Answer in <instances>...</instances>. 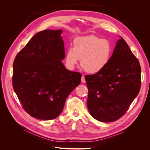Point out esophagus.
Wrapping results in <instances>:
<instances>
[{
  "label": "esophagus",
  "instance_id": "esophagus-1",
  "mask_svg": "<svg viewBox=\"0 0 150 150\" xmlns=\"http://www.w3.org/2000/svg\"><path fill=\"white\" fill-rule=\"evenodd\" d=\"M86 82V80H85V78H84V76H83L82 77H81V83H84Z\"/></svg>",
  "mask_w": 150,
  "mask_h": 150
}]
</instances>
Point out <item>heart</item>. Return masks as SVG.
Listing matches in <instances>:
<instances>
[{
	"instance_id": "1",
	"label": "heart",
	"mask_w": 150,
	"mask_h": 150,
	"mask_svg": "<svg viewBox=\"0 0 150 150\" xmlns=\"http://www.w3.org/2000/svg\"><path fill=\"white\" fill-rule=\"evenodd\" d=\"M111 54V46L108 40L92 35L79 37L74 39L72 48L66 51V64L73 69L81 59V66L86 72L96 74L108 66Z\"/></svg>"
}]
</instances>
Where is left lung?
Here are the masks:
<instances>
[{
  "instance_id": "8db88e82",
  "label": "left lung",
  "mask_w": 150,
  "mask_h": 150,
  "mask_svg": "<svg viewBox=\"0 0 150 150\" xmlns=\"http://www.w3.org/2000/svg\"><path fill=\"white\" fill-rule=\"evenodd\" d=\"M141 79L139 61L121 38L108 66L98 73L85 76L90 114L101 122L120 119L138 94Z\"/></svg>"
}]
</instances>
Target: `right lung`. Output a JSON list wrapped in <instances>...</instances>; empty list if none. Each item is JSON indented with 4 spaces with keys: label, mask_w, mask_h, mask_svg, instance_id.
<instances>
[{
    "label": "right lung",
    "mask_w": 150,
    "mask_h": 150,
    "mask_svg": "<svg viewBox=\"0 0 150 150\" xmlns=\"http://www.w3.org/2000/svg\"><path fill=\"white\" fill-rule=\"evenodd\" d=\"M62 30L35 34L17 54L12 86L24 110L37 119L51 120L62 111L66 98L81 83L79 72L66 69Z\"/></svg>",
    "instance_id": "1"
}]
</instances>
